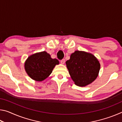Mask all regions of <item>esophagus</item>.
Segmentation results:
<instances>
[{
	"label": "esophagus",
	"mask_w": 122,
	"mask_h": 122,
	"mask_svg": "<svg viewBox=\"0 0 122 122\" xmlns=\"http://www.w3.org/2000/svg\"><path fill=\"white\" fill-rule=\"evenodd\" d=\"M60 62H61V64H62V65H63V64L65 63V59L61 60L60 61Z\"/></svg>",
	"instance_id": "34e87169"
}]
</instances>
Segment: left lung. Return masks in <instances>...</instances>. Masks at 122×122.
Segmentation results:
<instances>
[{
	"instance_id": "left-lung-1",
	"label": "left lung",
	"mask_w": 122,
	"mask_h": 122,
	"mask_svg": "<svg viewBox=\"0 0 122 122\" xmlns=\"http://www.w3.org/2000/svg\"><path fill=\"white\" fill-rule=\"evenodd\" d=\"M66 66L74 83L84 86L92 83L98 76L100 63L92 54L76 51L72 53Z\"/></svg>"
}]
</instances>
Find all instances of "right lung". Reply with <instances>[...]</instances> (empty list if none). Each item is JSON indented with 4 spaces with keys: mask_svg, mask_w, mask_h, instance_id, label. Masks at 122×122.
I'll return each mask as SVG.
<instances>
[{
    "mask_svg": "<svg viewBox=\"0 0 122 122\" xmlns=\"http://www.w3.org/2000/svg\"><path fill=\"white\" fill-rule=\"evenodd\" d=\"M59 64L57 59L51 58L48 53L44 51L29 56L24 66L27 74L32 79L42 81L50 75L55 66Z\"/></svg>",
    "mask_w": 122,
    "mask_h": 122,
    "instance_id": "add662e5",
    "label": "right lung"
}]
</instances>
